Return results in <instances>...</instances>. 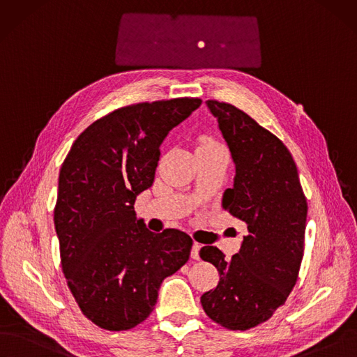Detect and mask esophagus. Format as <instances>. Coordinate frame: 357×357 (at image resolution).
<instances>
[{"instance_id":"esophagus-1","label":"esophagus","mask_w":357,"mask_h":357,"mask_svg":"<svg viewBox=\"0 0 357 357\" xmlns=\"http://www.w3.org/2000/svg\"><path fill=\"white\" fill-rule=\"evenodd\" d=\"M200 248H202V244H199V243H194V244H192L191 257H192L194 260H199V259H200Z\"/></svg>"}]
</instances>
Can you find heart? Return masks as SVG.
Here are the masks:
<instances>
[{
  "mask_svg": "<svg viewBox=\"0 0 357 357\" xmlns=\"http://www.w3.org/2000/svg\"><path fill=\"white\" fill-rule=\"evenodd\" d=\"M212 144H218V142H215L213 139H210V138H207V137H203V138L200 139L199 149H200V147H207V145H212Z\"/></svg>",
  "mask_w": 357,
  "mask_h": 357,
  "instance_id": "obj_1",
  "label": "heart"
}]
</instances>
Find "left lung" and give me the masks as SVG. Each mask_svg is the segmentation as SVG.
Listing matches in <instances>:
<instances>
[{
    "instance_id": "8db88e82",
    "label": "left lung",
    "mask_w": 357,
    "mask_h": 357,
    "mask_svg": "<svg viewBox=\"0 0 357 357\" xmlns=\"http://www.w3.org/2000/svg\"><path fill=\"white\" fill-rule=\"evenodd\" d=\"M206 104L235 163L234 187L223 192L222 207L247 223L248 235L231 259L213 245L200 250L220 275L202 305L216 324L245 331L268 321L297 282L307 202L293 155L278 137L232 104Z\"/></svg>"
}]
</instances>
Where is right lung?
I'll list each match as a JSON object with an SVG mask.
<instances>
[{
    "mask_svg": "<svg viewBox=\"0 0 357 357\" xmlns=\"http://www.w3.org/2000/svg\"><path fill=\"white\" fill-rule=\"evenodd\" d=\"M200 104L185 97L117 109L89 125L64 158L54 208L61 269L100 328L125 331L147 319L163 280L190 259V235L149 231L134 204L153 185L169 130Z\"/></svg>",
    "mask_w": 357,
    "mask_h": 357,
    "instance_id": "right-lung-1",
    "label": "right lung"
}]
</instances>
